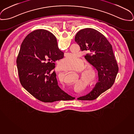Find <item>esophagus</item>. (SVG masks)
Returning <instances> with one entry per match:
<instances>
[{
    "mask_svg": "<svg viewBox=\"0 0 134 134\" xmlns=\"http://www.w3.org/2000/svg\"><path fill=\"white\" fill-rule=\"evenodd\" d=\"M76 99H77V97H76Z\"/></svg>",
    "mask_w": 134,
    "mask_h": 134,
    "instance_id": "34e87169",
    "label": "esophagus"
}]
</instances>
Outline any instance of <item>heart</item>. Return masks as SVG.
Returning a JSON list of instances; mask_svg holds the SVG:
<instances>
[{
    "instance_id": "b5f03b06",
    "label": "heart",
    "mask_w": 134,
    "mask_h": 134,
    "mask_svg": "<svg viewBox=\"0 0 134 134\" xmlns=\"http://www.w3.org/2000/svg\"><path fill=\"white\" fill-rule=\"evenodd\" d=\"M82 62H81V61ZM85 61H82L75 54H69L60 61L58 64V68L64 71H70L73 70L74 72H79L80 77L87 81H90L92 77L91 72L92 67L87 66ZM60 83L63 82V76L60 75L58 79Z\"/></svg>"
}]
</instances>
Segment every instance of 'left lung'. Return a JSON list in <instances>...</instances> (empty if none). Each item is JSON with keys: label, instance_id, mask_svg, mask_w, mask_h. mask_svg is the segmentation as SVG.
<instances>
[{"label": "left lung", "instance_id": "left-lung-1", "mask_svg": "<svg viewBox=\"0 0 134 134\" xmlns=\"http://www.w3.org/2000/svg\"><path fill=\"white\" fill-rule=\"evenodd\" d=\"M75 41L81 51L87 52L85 57L98 71L99 81L92 91L77 100H93L112 86L118 73L112 47L102 33L92 28L78 32Z\"/></svg>", "mask_w": 134, "mask_h": 134}]
</instances>
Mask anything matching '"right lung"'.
Returning <instances> with one entry per match:
<instances>
[{
	"instance_id": "add662e5",
	"label": "right lung",
	"mask_w": 134,
	"mask_h": 134,
	"mask_svg": "<svg viewBox=\"0 0 134 134\" xmlns=\"http://www.w3.org/2000/svg\"><path fill=\"white\" fill-rule=\"evenodd\" d=\"M64 53L58 47L55 36L39 29L29 33L23 41L16 59L20 81L35 98L45 103L75 99L58 85L55 62Z\"/></svg>"
}]
</instances>
